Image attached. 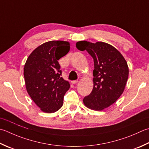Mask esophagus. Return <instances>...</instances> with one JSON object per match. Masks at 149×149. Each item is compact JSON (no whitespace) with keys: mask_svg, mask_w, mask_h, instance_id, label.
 <instances>
[{"mask_svg":"<svg viewBox=\"0 0 149 149\" xmlns=\"http://www.w3.org/2000/svg\"><path fill=\"white\" fill-rule=\"evenodd\" d=\"M77 82H78V81H77V80H75V81H72V84H77Z\"/></svg>","mask_w":149,"mask_h":149,"instance_id":"34e87169","label":"esophagus"}]
</instances>
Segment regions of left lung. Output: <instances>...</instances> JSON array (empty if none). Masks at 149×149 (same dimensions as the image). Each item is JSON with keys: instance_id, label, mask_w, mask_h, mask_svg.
Listing matches in <instances>:
<instances>
[{"instance_id": "left-lung-1", "label": "left lung", "mask_w": 149, "mask_h": 149, "mask_svg": "<svg viewBox=\"0 0 149 149\" xmlns=\"http://www.w3.org/2000/svg\"><path fill=\"white\" fill-rule=\"evenodd\" d=\"M76 47L86 50L94 59V87L83 99L90 109L101 111L112 105L123 94L129 77V66L117 49L104 42H77Z\"/></svg>"}]
</instances>
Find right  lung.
Returning <instances> with one entry per match:
<instances>
[{
  "label": "right lung",
  "mask_w": 149,
  "mask_h": 149,
  "mask_svg": "<svg viewBox=\"0 0 149 149\" xmlns=\"http://www.w3.org/2000/svg\"><path fill=\"white\" fill-rule=\"evenodd\" d=\"M70 42L51 40L38 46L29 55L24 67L26 88L31 100L45 113H54L63 104L70 88L68 81L61 77L58 60L68 53Z\"/></svg>",
  "instance_id": "right-lung-1"
}]
</instances>
